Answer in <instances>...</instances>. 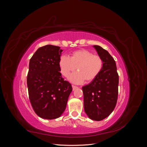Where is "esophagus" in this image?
<instances>
[{
    "instance_id": "34e87169",
    "label": "esophagus",
    "mask_w": 147,
    "mask_h": 147,
    "mask_svg": "<svg viewBox=\"0 0 147 147\" xmlns=\"http://www.w3.org/2000/svg\"><path fill=\"white\" fill-rule=\"evenodd\" d=\"M72 88H73V90L74 91V90H76L77 88H78V87L76 86H75V85H72Z\"/></svg>"
}]
</instances>
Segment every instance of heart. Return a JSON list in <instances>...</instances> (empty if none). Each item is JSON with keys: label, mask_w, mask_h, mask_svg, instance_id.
<instances>
[{"label": "heart", "mask_w": 147, "mask_h": 147, "mask_svg": "<svg viewBox=\"0 0 147 147\" xmlns=\"http://www.w3.org/2000/svg\"><path fill=\"white\" fill-rule=\"evenodd\" d=\"M61 72L64 77L76 70L78 72L70 75L69 80L72 83L81 84L85 80L91 82L97 78L102 70L104 62L99 55L82 49L74 51L70 57L62 56L59 61Z\"/></svg>", "instance_id": "1"}]
</instances>
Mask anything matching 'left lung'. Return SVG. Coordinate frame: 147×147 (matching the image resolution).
I'll list each match as a JSON object with an SVG mask.
<instances>
[{
    "mask_svg": "<svg viewBox=\"0 0 147 147\" xmlns=\"http://www.w3.org/2000/svg\"><path fill=\"white\" fill-rule=\"evenodd\" d=\"M93 47L103 60L104 65L97 78L82 87L84 109L90 119L101 121L109 117L116 106L119 77L116 63L109 53L100 46Z\"/></svg>",
    "mask_w": 147,
    "mask_h": 147,
    "instance_id": "left-lung-1",
    "label": "left lung"
}]
</instances>
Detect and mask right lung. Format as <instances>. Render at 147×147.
Listing matches in <instances>:
<instances>
[{"mask_svg": "<svg viewBox=\"0 0 147 147\" xmlns=\"http://www.w3.org/2000/svg\"><path fill=\"white\" fill-rule=\"evenodd\" d=\"M63 50L47 45L39 48L29 61L27 77L29 97L39 117L47 119L61 117L72 91L71 84L59 72Z\"/></svg>", "mask_w": 147, "mask_h": 147, "instance_id": "right-lung-1", "label": "right lung"}]
</instances>
